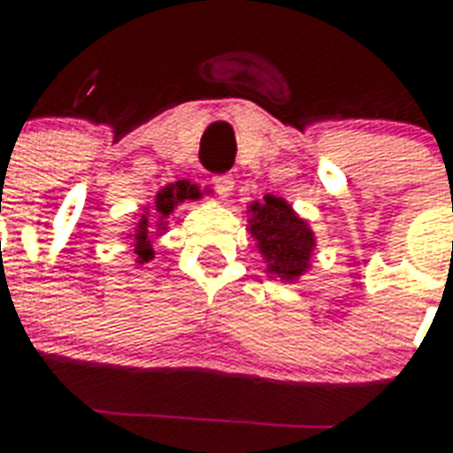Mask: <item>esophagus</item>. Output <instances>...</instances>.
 Segmentation results:
<instances>
[{"label": "esophagus", "mask_w": 453, "mask_h": 453, "mask_svg": "<svg viewBox=\"0 0 453 453\" xmlns=\"http://www.w3.org/2000/svg\"><path fill=\"white\" fill-rule=\"evenodd\" d=\"M211 183H213V190L219 192L220 197H227V195H230L234 188L233 176H226V173H223V176H213Z\"/></svg>", "instance_id": "1"}]
</instances>
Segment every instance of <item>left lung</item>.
I'll return each mask as SVG.
<instances>
[{
  "label": "left lung",
  "instance_id": "8db88e82",
  "mask_svg": "<svg viewBox=\"0 0 453 453\" xmlns=\"http://www.w3.org/2000/svg\"><path fill=\"white\" fill-rule=\"evenodd\" d=\"M249 223L265 256L268 273L282 277L284 282H294L308 270L315 237L308 223L298 219L282 197L265 195L263 202H254Z\"/></svg>",
  "mask_w": 453,
  "mask_h": 453
}]
</instances>
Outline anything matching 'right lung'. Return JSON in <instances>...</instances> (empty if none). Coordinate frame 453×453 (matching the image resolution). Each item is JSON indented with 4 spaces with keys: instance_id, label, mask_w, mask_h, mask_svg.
<instances>
[{
    "instance_id": "add662e5",
    "label": "right lung",
    "mask_w": 453,
    "mask_h": 453,
    "mask_svg": "<svg viewBox=\"0 0 453 453\" xmlns=\"http://www.w3.org/2000/svg\"><path fill=\"white\" fill-rule=\"evenodd\" d=\"M199 192L195 185H190L188 180H178V183H171L166 185L164 190L157 192V211L164 216H169L173 211V206L178 202H183V199H197ZM150 233H152V226H150V219H148V213L141 216L134 227V254H136V263H148L155 258V251H152V244H150Z\"/></svg>"
}]
</instances>
